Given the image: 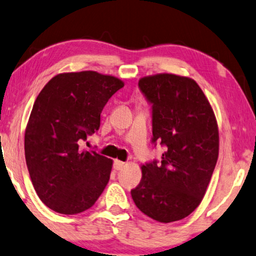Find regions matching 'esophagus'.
Listing matches in <instances>:
<instances>
[{
	"instance_id": "34e87169",
	"label": "esophagus",
	"mask_w": 256,
	"mask_h": 256,
	"mask_svg": "<svg viewBox=\"0 0 256 256\" xmlns=\"http://www.w3.org/2000/svg\"><path fill=\"white\" fill-rule=\"evenodd\" d=\"M114 168L116 170H121V168H124V166H126V162H121V160H114Z\"/></svg>"
}]
</instances>
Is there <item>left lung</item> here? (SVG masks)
<instances>
[{
    "label": "left lung",
    "mask_w": 256,
    "mask_h": 256,
    "mask_svg": "<svg viewBox=\"0 0 256 256\" xmlns=\"http://www.w3.org/2000/svg\"><path fill=\"white\" fill-rule=\"evenodd\" d=\"M138 86L152 104V142L168 149L160 162L140 166L132 198L148 217L171 223L190 216L204 198L220 152L217 120L190 77L156 74L142 77Z\"/></svg>",
    "instance_id": "8db88e82"
}]
</instances>
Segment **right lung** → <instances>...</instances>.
I'll return each mask as SVG.
<instances>
[{"label":"right lung","instance_id":"1","mask_svg":"<svg viewBox=\"0 0 256 256\" xmlns=\"http://www.w3.org/2000/svg\"><path fill=\"white\" fill-rule=\"evenodd\" d=\"M124 86L120 78L92 70L62 72L48 82L30 114L25 159L33 187L48 208L83 212L108 184L113 160L80 148L98 130L108 99Z\"/></svg>","mask_w":256,"mask_h":256}]
</instances>
